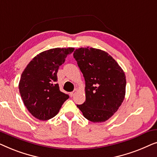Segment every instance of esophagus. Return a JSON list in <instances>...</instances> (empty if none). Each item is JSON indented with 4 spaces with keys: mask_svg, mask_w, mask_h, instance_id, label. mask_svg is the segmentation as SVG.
<instances>
[{
    "mask_svg": "<svg viewBox=\"0 0 157 157\" xmlns=\"http://www.w3.org/2000/svg\"><path fill=\"white\" fill-rule=\"evenodd\" d=\"M77 91H78V90H77V89H75V90H74V91L71 92V94H70V95H71V97H73V96H74L75 95V94H76V92H77Z\"/></svg>",
    "mask_w": 157,
    "mask_h": 157,
    "instance_id": "esophagus-1",
    "label": "esophagus"
}]
</instances>
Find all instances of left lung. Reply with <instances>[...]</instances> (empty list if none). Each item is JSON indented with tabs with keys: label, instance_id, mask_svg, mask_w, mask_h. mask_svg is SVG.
Masks as SVG:
<instances>
[{
	"label": "left lung",
	"instance_id": "obj_1",
	"mask_svg": "<svg viewBox=\"0 0 157 157\" xmlns=\"http://www.w3.org/2000/svg\"><path fill=\"white\" fill-rule=\"evenodd\" d=\"M74 57L86 82V101L77 107L89 121H106L117 112L125 97V74L108 53L100 49H76Z\"/></svg>",
	"mask_w": 157,
	"mask_h": 157
}]
</instances>
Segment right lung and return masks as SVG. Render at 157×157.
I'll return each instance as SVG.
<instances>
[{"label":"right lung","mask_w":157,"mask_h":157,"mask_svg":"<svg viewBox=\"0 0 157 157\" xmlns=\"http://www.w3.org/2000/svg\"><path fill=\"white\" fill-rule=\"evenodd\" d=\"M74 48H56L40 53L25 68L19 81V92L23 104L36 119L46 121L59 113L69 98L60 91L57 73Z\"/></svg>","instance_id":"add662e5"}]
</instances>
